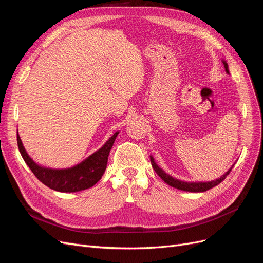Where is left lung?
Wrapping results in <instances>:
<instances>
[{
  "label": "left lung",
  "mask_w": 263,
  "mask_h": 263,
  "mask_svg": "<svg viewBox=\"0 0 263 263\" xmlns=\"http://www.w3.org/2000/svg\"><path fill=\"white\" fill-rule=\"evenodd\" d=\"M222 65H224L225 67V71L227 73H229V70H228V65L227 62L225 60H222ZM150 161H151V164H153V168L154 170L157 172V174L159 177H160L166 184H169L170 186L172 187H176L178 190H181V191H186V192H205V191H208L214 186L218 185L220 182H222L225 180V178L228 176L229 172L232 171L233 166L230 168L225 174H222V176L216 180H213V181H208V182H187V181H182V180H179L177 178H173L172 176H170V174L165 173L160 166H159L153 156H150Z\"/></svg>",
  "instance_id": "8db88e82"
}]
</instances>
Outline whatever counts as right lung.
<instances>
[{
	"label": "right lung",
	"mask_w": 263,
	"mask_h": 263,
	"mask_svg": "<svg viewBox=\"0 0 263 263\" xmlns=\"http://www.w3.org/2000/svg\"><path fill=\"white\" fill-rule=\"evenodd\" d=\"M118 133L119 132H116L113 136H110L104 145L83 161L66 169L46 168L44 165L36 163L24 148L18 133L17 145L24 161L39 181L51 190L71 193L90 189L101 180L106 169L109 151L114 145Z\"/></svg>",
	"instance_id": "add662e5"
}]
</instances>
